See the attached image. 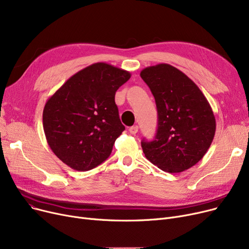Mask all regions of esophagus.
<instances>
[{
	"mask_svg": "<svg viewBox=\"0 0 249 249\" xmlns=\"http://www.w3.org/2000/svg\"><path fill=\"white\" fill-rule=\"evenodd\" d=\"M129 132L131 133V134H136V133L138 132V126L135 125V126L130 127V128H129Z\"/></svg>",
	"mask_w": 249,
	"mask_h": 249,
	"instance_id": "1",
	"label": "esophagus"
}]
</instances>
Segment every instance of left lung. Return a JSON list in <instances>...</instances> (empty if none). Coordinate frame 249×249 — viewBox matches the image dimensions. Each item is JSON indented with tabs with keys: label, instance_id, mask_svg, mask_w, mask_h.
Wrapping results in <instances>:
<instances>
[{
	"label": "left lung",
	"instance_id": "8db88e82",
	"mask_svg": "<svg viewBox=\"0 0 249 249\" xmlns=\"http://www.w3.org/2000/svg\"><path fill=\"white\" fill-rule=\"evenodd\" d=\"M158 109V131L141 141L145 158L167 173L187 171L208 151L216 121L208 100L190 77L167 63L142 70Z\"/></svg>",
	"mask_w": 249,
	"mask_h": 249
}]
</instances>
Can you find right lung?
<instances>
[{
  "label": "right lung",
  "mask_w": 249,
  "mask_h": 249,
  "mask_svg": "<svg viewBox=\"0 0 249 249\" xmlns=\"http://www.w3.org/2000/svg\"><path fill=\"white\" fill-rule=\"evenodd\" d=\"M130 76L127 71L97 62L71 76L47 100L45 137L63 163L86 172L109 158L125 130L115 94Z\"/></svg>",
  "instance_id": "add662e5"
}]
</instances>
